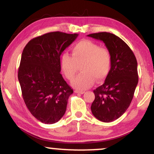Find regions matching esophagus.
I'll return each instance as SVG.
<instances>
[{"mask_svg":"<svg viewBox=\"0 0 154 154\" xmlns=\"http://www.w3.org/2000/svg\"><path fill=\"white\" fill-rule=\"evenodd\" d=\"M75 93H78V94H83L85 93V91H83V90H79V89H75Z\"/></svg>","mask_w":154,"mask_h":154,"instance_id":"esophagus-1","label":"esophagus"}]
</instances>
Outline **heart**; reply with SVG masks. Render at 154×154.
<instances>
[{
  "label": "heart",
  "instance_id": "heart-1",
  "mask_svg": "<svg viewBox=\"0 0 154 154\" xmlns=\"http://www.w3.org/2000/svg\"><path fill=\"white\" fill-rule=\"evenodd\" d=\"M81 65L82 71L72 82L79 89L89 88L95 79L101 82L106 78L111 66V56L107 48H102L91 41H82L72 48V56L63 53L60 59L63 72L72 80Z\"/></svg>",
  "mask_w": 154,
  "mask_h": 154
}]
</instances>
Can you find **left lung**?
<instances>
[{"label": "left lung", "mask_w": 154, "mask_h": 154, "mask_svg": "<svg viewBox=\"0 0 154 154\" xmlns=\"http://www.w3.org/2000/svg\"><path fill=\"white\" fill-rule=\"evenodd\" d=\"M87 36L102 41L111 56L105 82L94 90L92 114L100 121H114L126 111L134 96L138 84L137 59L128 45L113 34L99 32Z\"/></svg>", "instance_id": "obj_1"}]
</instances>
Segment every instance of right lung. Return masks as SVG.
Instances as JSON below:
<instances>
[{
  "label": "right lung",
  "instance_id": "1",
  "mask_svg": "<svg viewBox=\"0 0 154 154\" xmlns=\"http://www.w3.org/2000/svg\"><path fill=\"white\" fill-rule=\"evenodd\" d=\"M77 36L47 33L30 40L22 51L18 69L22 97L32 116L43 123H56L66 111L73 90L60 73V56Z\"/></svg>",
  "mask_w": 154,
  "mask_h": 154
}]
</instances>
